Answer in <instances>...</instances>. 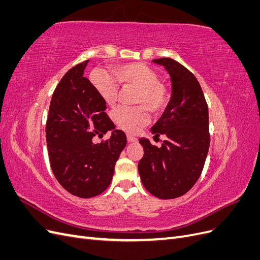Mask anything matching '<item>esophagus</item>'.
I'll list each match as a JSON object with an SVG mask.
<instances>
[{"label": "esophagus", "instance_id": "34e87169", "mask_svg": "<svg viewBox=\"0 0 260 260\" xmlns=\"http://www.w3.org/2000/svg\"><path fill=\"white\" fill-rule=\"evenodd\" d=\"M127 140H128V142H130V143L138 142V139L135 138V137H132V136H127Z\"/></svg>", "mask_w": 260, "mask_h": 260}]
</instances>
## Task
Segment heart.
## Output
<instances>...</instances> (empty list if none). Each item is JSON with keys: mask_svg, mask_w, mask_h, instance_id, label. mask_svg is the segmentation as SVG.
Segmentation results:
<instances>
[{"mask_svg": "<svg viewBox=\"0 0 260 260\" xmlns=\"http://www.w3.org/2000/svg\"><path fill=\"white\" fill-rule=\"evenodd\" d=\"M112 76L94 74L91 81L94 88L109 106L116 104L118 84L133 85L138 89L135 103L138 106H120L113 113V119L118 127L128 133H137L147 124L149 112L160 114L167 107L170 94L167 86L158 81V76L152 68L142 62H127L112 68Z\"/></svg>", "mask_w": 260, "mask_h": 260, "instance_id": "heart-1", "label": "heart"}]
</instances>
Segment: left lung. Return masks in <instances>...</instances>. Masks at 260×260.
Listing matches in <instances>:
<instances>
[{"instance_id": "left-lung-1", "label": "left lung", "mask_w": 260, "mask_h": 260, "mask_svg": "<svg viewBox=\"0 0 260 260\" xmlns=\"http://www.w3.org/2000/svg\"><path fill=\"white\" fill-rule=\"evenodd\" d=\"M153 62L165 67L171 80V98L152 133L167 139L160 147L145 138L139 142L144 155L138 169L146 190L161 200L180 198L199 180L210 138L208 106L195 76L177 60L164 57Z\"/></svg>"}]
</instances>
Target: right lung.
<instances>
[{"label":"right lung","mask_w":260,"mask_h":260,"mask_svg":"<svg viewBox=\"0 0 260 260\" xmlns=\"http://www.w3.org/2000/svg\"><path fill=\"white\" fill-rule=\"evenodd\" d=\"M89 60L69 69L55 89L46 121V145L51 168L70 194L89 199L103 193L113 179L115 164L127 144L105 113L106 103L83 77ZM112 131L101 144L92 141Z\"/></svg>","instance_id":"1"}]
</instances>
